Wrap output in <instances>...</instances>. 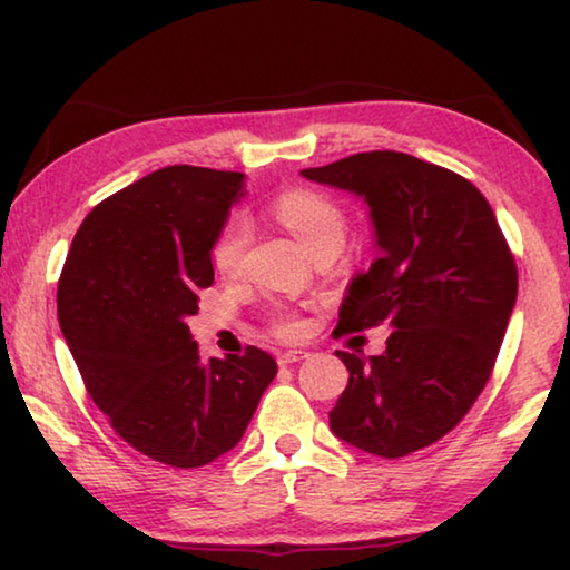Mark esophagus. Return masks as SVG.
Segmentation results:
<instances>
[{
    "label": "esophagus",
    "mask_w": 570,
    "mask_h": 570,
    "mask_svg": "<svg viewBox=\"0 0 570 570\" xmlns=\"http://www.w3.org/2000/svg\"><path fill=\"white\" fill-rule=\"evenodd\" d=\"M307 356H309L307 351H302V348H292V351H282V354L276 356V362L282 364V366H288V364L302 362V358H307Z\"/></svg>",
    "instance_id": "obj_1"
}]
</instances>
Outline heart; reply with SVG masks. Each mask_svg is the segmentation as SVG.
<instances>
[{
    "instance_id": "b5f03b06",
    "label": "heart",
    "mask_w": 570,
    "mask_h": 570,
    "mask_svg": "<svg viewBox=\"0 0 570 570\" xmlns=\"http://www.w3.org/2000/svg\"><path fill=\"white\" fill-rule=\"evenodd\" d=\"M271 212L299 239V245L309 255L325 250V247L341 250L343 243H346V214H343V208L333 198L317 194V190H288V194L276 198ZM247 245H250V222L243 214L229 216L212 247L216 271L235 274V271L243 268ZM276 333L299 335L302 323L294 315H288V312H278Z\"/></svg>"
}]
</instances>
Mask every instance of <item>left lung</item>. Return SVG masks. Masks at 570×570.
<instances>
[{"label": "left lung", "mask_w": 570, "mask_h": 570, "mask_svg": "<svg viewBox=\"0 0 570 570\" xmlns=\"http://www.w3.org/2000/svg\"><path fill=\"white\" fill-rule=\"evenodd\" d=\"M302 178L368 206L376 258L351 278L338 331L390 325L380 356L335 351L348 384L331 431L362 452L405 456L464 419L493 372L517 302V263L485 196L403 151H362Z\"/></svg>", "instance_id": "obj_1"}]
</instances>
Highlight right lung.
<instances>
[{
    "label": "right lung",
    "mask_w": 570,
    "mask_h": 570,
    "mask_svg": "<svg viewBox=\"0 0 570 570\" xmlns=\"http://www.w3.org/2000/svg\"><path fill=\"white\" fill-rule=\"evenodd\" d=\"M243 173L173 165L85 216L59 278V325L92 403L136 452L202 468L235 449L276 376L247 346L204 362L188 331Z\"/></svg>",
    "instance_id": "add662e5"
}]
</instances>
